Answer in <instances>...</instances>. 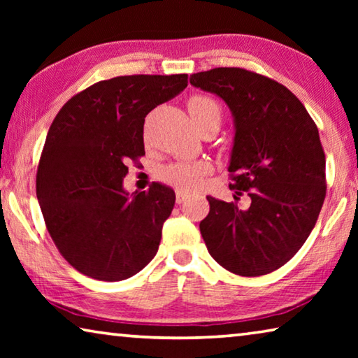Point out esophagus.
<instances>
[{
  "mask_svg": "<svg viewBox=\"0 0 358 358\" xmlns=\"http://www.w3.org/2000/svg\"><path fill=\"white\" fill-rule=\"evenodd\" d=\"M177 194V203H183L187 197H189V192L185 191V189H177L175 191Z\"/></svg>",
  "mask_w": 358,
  "mask_h": 358,
  "instance_id": "34e87169",
  "label": "esophagus"
}]
</instances>
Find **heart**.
<instances>
[{"label": "heart", "instance_id": "obj_1", "mask_svg": "<svg viewBox=\"0 0 358 358\" xmlns=\"http://www.w3.org/2000/svg\"><path fill=\"white\" fill-rule=\"evenodd\" d=\"M187 110H189L194 124L199 126L205 120L216 118L221 121V106L217 101L205 94H194L187 99ZM211 172V164L207 161H178L173 164L164 166L157 173L161 181L172 185L178 189L191 191L201 185L205 175Z\"/></svg>", "mask_w": 358, "mask_h": 358}]
</instances>
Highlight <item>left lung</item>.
<instances>
[{"instance_id": "obj_1", "label": "left lung", "mask_w": 358, "mask_h": 358, "mask_svg": "<svg viewBox=\"0 0 358 358\" xmlns=\"http://www.w3.org/2000/svg\"><path fill=\"white\" fill-rule=\"evenodd\" d=\"M194 87L226 101L235 120L229 187L250 208L207 197L201 234L210 256L240 276L287 264L310 237L327 192L317 126L300 99L270 77L243 68L192 74Z\"/></svg>"}]
</instances>
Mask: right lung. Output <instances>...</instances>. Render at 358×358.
I'll list each match as a JSON object with an SVG mask.
<instances>
[{
	"label": "right lung",
	"mask_w": 358,
	"mask_h": 358,
	"mask_svg": "<svg viewBox=\"0 0 358 358\" xmlns=\"http://www.w3.org/2000/svg\"><path fill=\"white\" fill-rule=\"evenodd\" d=\"M187 87V74L120 76L66 102L42 148L36 194L62 256L82 275L121 281L156 256L175 192L123 189L128 162L145 156V117Z\"/></svg>",
	"instance_id": "add662e5"
}]
</instances>
